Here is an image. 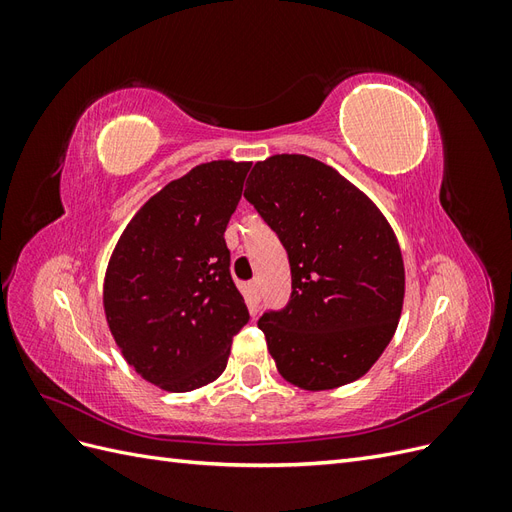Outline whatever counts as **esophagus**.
Returning <instances> with one entry per match:
<instances>
[{
  "label": "esophagus",
  "mask_w": 512,
  "mask_h": 512,
  "mask_svg": "<svg viewBox=\"0 0 512 512\" xmlns=\"http://www.w3.org/2000/svg\"><path fill=\"white\" fill-rule=\"evenodd\" d=\"M247 290H250V294H252V299H254V303H258V280H252L250 284H247Z\"/></svg>",
  "instance_id": "obj_1"
}]
</instances>
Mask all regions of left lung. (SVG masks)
Segmentation results:
<instances>
[{
  "instance_id": "8db88e82",
  "label": "left lung",
  "mask_w": 512,
  "mask_h": 512,
  "mask_svg": "<svg viewBox=\"0 0 512 512\" xmlns=\"http://www.w3.org/2000/svg\"><path fill=\"white\" fill-rule=\"evenodd\" d=\"M245 198L290 260V303L258 320L277 371L312 393L359 380L404 307V258L389 220L335 168L301 153L256 162Z\"/></svg>"
}]
</instances>
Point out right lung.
Masks as SVG:
<instances>
[{"label": "right lung", "instance_id": "obj_1", "mask_svg": "<svg viewBox=\"0 0 512 512\" xmlns=\"http://www.w3.org/2000/svg\"><path fill=\"white\" fill-rule=\"evenodd\" d=\"M250 166L213 160L166 183L108 260V329L123 359L158 389L188 393L218 380L232 337L250 320L224 241Z\"/></svg>", "mask_w": 512, "mask_h": 512}]
</instances>
